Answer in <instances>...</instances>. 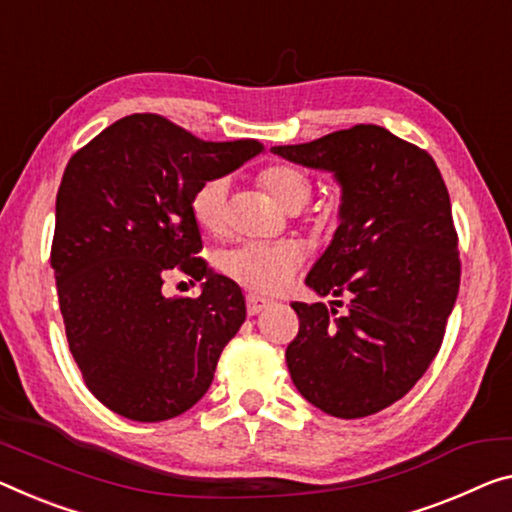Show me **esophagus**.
<instances>
[{"label":"esophagus","mask_w":512,"mask_h":512,"mask_svg":"<svg viewBox=\"0 0 512 512\" xmlns=\"http://www.w3.org/2000/svg\"><path fill=\"white\" fill-rule=\"evenodd\" d=\"M267 306H272V300H265L261 295H247V313L249 316H258V313L265 311Z\"/></svg>","instance_id":"1"}]
</instances>
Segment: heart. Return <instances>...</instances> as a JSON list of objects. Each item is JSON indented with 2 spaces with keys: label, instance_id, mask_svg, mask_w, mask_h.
I'll use <instances>...</instances> for the list:
<instances>
[{
  "label": "heart",
  "instance_id": "b5f03b06",
  "mask_svg": "<svg viewBox=\"0 0 512 512\" xmlns=\"http://www.w3.org/2000/svg\"><path fill=\"white\" fill-rule=\"evenodd\" d=\"M256 180L286 212L302 210L311 199V178L295 164H270ZM226 196H229V185L224 178L208 180L192 196V215L196 224L210 235H219L226 229ZM302 261L304 251L293 240L247 242V245L226 251L219 258V267L226 277L242 283L249 290L279 293L281 288L288 286Z\"/></svg>",
  "mask_w": 512,
  "mask_h": 512
}]
</instances>
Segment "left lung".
<instances>
[{"label": "left lung", "instance_id": "left-lung-1", "mask_svg": "<svg viewBox=\"0 0 512 512\" xmlns=\"http://www.w3.org/2000/svg\"><path fill=\"white\" fill-rule=\"evenodd\" d=\"M272 153L332 171L341 185V224L306 286L350 295L343 316L322 302L290 304L300 318L286 348L290 377L336 419L382 412L428 371L458 297V233L444 178L423 148L380 125Z\"/></svg>", "mask_w": 512, "mask_h": 512}]
</instances>
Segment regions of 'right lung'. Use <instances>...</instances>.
<instances>
[{
  "label": "right lung",
  "instance_id": "add662e5",
  "mask_svg": "<svg viewBox=\"0 0 512 512\" xmlns=\"http://www.w3.org/2000/svg\"><path fill=\"white\" fill-rule=\"evenodd\" d=\"M261 151V141H203L164 116L132 114L70 157L50 263L68 348L112 412L167 421L212 384L247 309L238 283L196 256L192 196ZM174 271L206 278L202 295L164 298Z\"/></svg>",
  "mask_w": 512,
  "mask_h": 512
}]
</instances>
